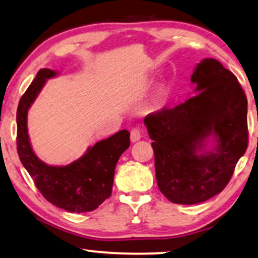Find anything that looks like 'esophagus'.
Returning a JSON list of instances; mask_svg holds the SVG:
<instances>
[{"label": "esophagus", "instance_id": "1", "mask_svg": "<svg viewBox=\"0 0 258 258\" xmlns=\"http://www.w3.org/2000/svg\"><path fill=\"white\" fill-rule=\"evenodd\" d=\"M140 139H142V132H140L138 127H135V128L131 130V142L136 143Z\"/></svg>", "mask_w": 258, "mask_h": 258}]
</instances>
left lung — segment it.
Listing matches in <instances>:
<instances>
[{
	"label": "left lung",
	"instance_id": "1",
	"mask_svg": "<svg viewBox=\"0 0 258 258\" xmlns=\"http://www.w3.org/2000/svg\"><path fill=\"white\" fill-rule=\"evenodd\" d=\"M191 82L196 95L144 119L153 140L158 187L176 204L203 203L231 179L248 147V100L231 72L204 59ZM209 136L218 145L205 150Z\"/></svg>",
	"mask_w": 258,
	"mask_h": 258
}]
</instances>
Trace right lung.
I'll return each instance as SVG.
<instances>
[{
  "mask_svg": "<svg viewBox=\"0 0 258 258\" xmlns=\"http://www.w3.org/2000/svg\"><path fill=\"white\" fill-rule=\"evenodd\" d=\"M56 72L43 68L20 99L16 113L17 153L41 195L55 207L70 212L93 211L112 194L119 158L130 146V132L114 136L89 147L84 156L67 166H49L41 161L30 145L27 114L47 79Z\"/></svg>",
  "mask_w": 258,
  "mask_h": 258,
  "instance_id": "add662e5",
  "label": "right lung"
}]
</instances>
